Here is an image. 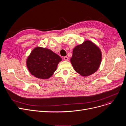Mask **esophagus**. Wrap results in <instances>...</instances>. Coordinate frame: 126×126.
<instances>
[{"mask_svg": "<svg viewBox=\"0 0 126 126\" xmlns=\"http://www.w3.org/2000/svg\"><path fill=\"white\" fill-rule=\"evenodd\" d=\"M63 59H64V60L65 61H68V58L67 57V56H65V57H64V58H63Z\"/></svg>", "mask_w": 126, "mask_h": 126, "instance_id": "obj_1", "label": "esophagus"}]
</instances>
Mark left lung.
I'll use <instances>...</instances> for the list:
<instances>
[{
	"label": "left lung",
	"instance_id": "obj_1",
	"mask_svg": "<svg viewBox=\"0 0 126 126\" xmlns=\"http://www.w3.org/2000/svg\"><path fill=\"white\" fill-rule=\"evenodd\" d=\"M101 60L100 49L94 43L86 40L74 48L70 62L76 72L86 77L97 71Z\"/></svg>",
	"mask_w": 126,
	"mask_h": 126
}]
</instances>
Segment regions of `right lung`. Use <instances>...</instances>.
I'll list each match as a JSON object with an SVG mask.
<instances>
[{"instance_id": "obj_1", "label": "right lung", "mask_w": 126, "mask_h": 126, "mask_svg": "<svg viewBox=\"0 0 126 126\" xmlns=\"http://www.w3.org/2000/svg\"><path fill=\"white\" fill-rule=\"evenodd\" d=\"M61 58L47 48L37 47L32 50L26 61L31 74L39 79L49 78L56 70Z\"/></svg>"}]
</instances>
